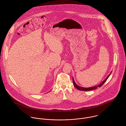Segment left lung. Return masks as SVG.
I'll list each match as a JSON object with an SVG mask.
<instances>
[{
  "mask_svg": "<svg viewBox=\"0 0 126 126\" xmlns=\"http://www.w3.org/2000/svg\"><path fill=\"white\" fill-rule=\"evenodd\" d=\"M111 72L110 73V74L109 75V76H107V77L102 82V83H101L100 84H99V85H97V86H94V87H90V88H83V87H80V86H78L76 84V83H75V80H74V78H73V84H74V86L76 87V88L77 89H78V90H80V91H92V90H94V89H97V88H98V87H101L104 84V83L106 81V80L108 79V78H109V77L110 76V74H111Z\"/></svg>",
  "mask_w": 126,
  "mask_h": 126,
  "instance_id": "left-lung-1",
  "label": "left lung"
}]
</instances>
